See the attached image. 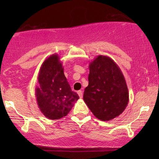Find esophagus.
Listing matches in <instances>:
<instances>
[{
    "mask_svg": "<svg viewBox=\"0 0 159 159\" xmlns=\"http://www.w3.org/2000/svg\"><path fill=\"white\" fill-rule=\"evenodd\" d=\"M77 93H78V95H79V96H80V98H82V95H83V94H82V90H79L77 92Z\"/></svg>",
    "mask_w": 159,
    "mask_h": 159,
    "instance_id": "34e87169",
    "label": "esophagus"
}]
</instances>
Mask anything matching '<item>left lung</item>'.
<instances>
[{
  "label": "left lung",
  "mask_w": 159,
  "mask_h": 159,
  "mask_svg": "<svg viewBox=\"0 0 159 159\" xmlns=\"http://www.w3.org/2000/svg\"><path fill=\"white\" fill-rule=\"evenodd\" d=\"M83 99L94 116L109 121L122 114L129 102L125 78L112 58L99 55L90 62Z\"/></svg>",
  "instance_id": "left-lung-1"
}]
</instances>
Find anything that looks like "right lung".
I'll return each mask as SVG.
<instances>
[{
	"label": "right lung",
	"mask_w": 159,
	"mask_h": 159,
	"mask_svg": "<svg viewBox=\"0 0 159 159\" xmlns=\"http://www.w3.org/2000/svg\"><path fill=\"white\" fill-rule=\"evenodd\" d=\"M38 86L35 96L42 114L55 120L66 116L79 95L71 91L64 73V67L58 54H52L41 65L38 76Z\"/></svg>",
	"instance_id": "add662e5"
}]
</instances>
